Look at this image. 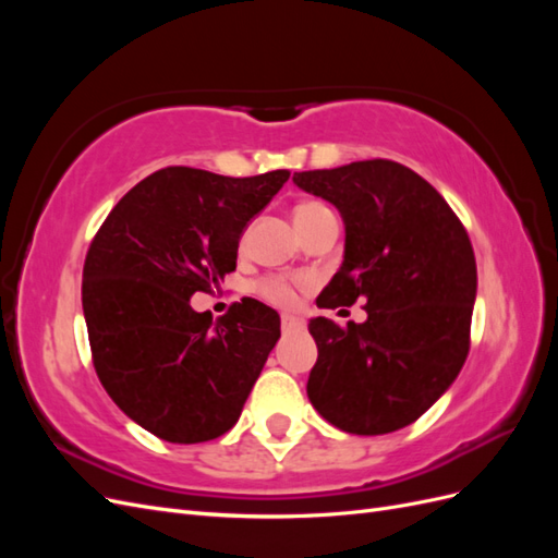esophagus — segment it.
Listing matches in <instances>:
<instances>
[{
    "label": "esophagus",
    "mask_w": 558,
    "mask_h": 558,
    "mask_svg": "<svg viewBox=\"0 0 558 558\" xmlns=\"http://www.w3.org/2000/svg\"><path fill=\"white\" fill-rule=\"evenodd\" d=\"M302 326H305V320L293 316V314H281V328L283 330H300Z\"/></svg>",
    "instance_id": "34e87169"
}]
</instances>
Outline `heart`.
Wrapping results in <instances>:
<instances>
[{"label":"heart","instance_id":"heart-1","mask_svg":"<svg viewBox=\"0 0 558 558\" xmlns=\"http://www.w3.org/2000/svg\"><path fill=\"white\" fill-rule=\"evenodd\" d=\"M324 211H330L326 205H320V202H302V205L295 209V226L298 223H305V221H312L314 216L324 214ZM258 293L275 302V305H293L295 302V283L283 279V277H267L258 283Z\"/></svg>","mask_w":558,"mask_h":558}]
</instances>
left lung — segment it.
Returning <instances> with one entry per match:
<instances>
[{
  "label": "left lung",
  "mask_w": 558,
  "mask_h": 558,
  "mask_svg": "<svg viewBox=\"0 0 558 558\" xmlns=\"http://www.w3.org/2000/svg\"><path fill=\"white\" fill-rule=\"evenodd\" d=\"M344 221V260L318 307L365 300L347 328L318 316L307 396L344 433L384 435L414 424L459 377L470 349L477 265L459 216L410 167L361 160L295 172Z\"/></svg>",
  "instance_id": "1"
}]
</instances>
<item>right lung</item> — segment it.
I'll list each match as a JSON object with an SVG mask.
<instances>
[{"label":"right lung","instance_id":"add662e5","mask_svg":"<svg viewBox=\"0 0 558 558\" xmlns=\"http://www.w3.org/2000/svg\"><path fill=\"white\" fill-rule=\"evenodd\" d=\"M289 177L165 167L128 191L95 234L81 286L95 373L160 440L228 433L279 340V314L258 300L234 302L211 324L191 298L238 267L244 228Z\"/></svg>","mask_w":558,"mask_h":558}]
</instances>
